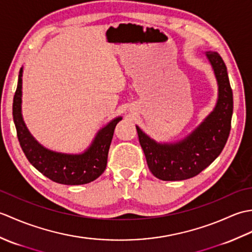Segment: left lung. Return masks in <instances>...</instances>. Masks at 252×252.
<instances>
[{
  "label": "left lung",
  "mask_w": 252,
  "mask_h": 252,
  "mask_svg": "<svg viewBox=\"0 0 252 252\" xmlns=\"http://www.w3.org/2000/svg\"><path fill=\"white\" fill-rule=\"evenodd\" d=\"M218 82V99L213 110L183 140L158 143L136 126L147 165L157 179L182 181L199 174L223 151L231 131L233 92L227 69L217 52H206Z\"/></svg>",
  "instance_id": "obj_1"
}]
</instances>
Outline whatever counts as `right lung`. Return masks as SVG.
<instances>
[{"label": "right lung", "instance_id": "1", "mask_svg": "<svg viewBox=\"0 0 252 252\" xmlns=\"http://www.w3.org/2000/svg\"><path fill=\"white\" fill-rule=\"evenodd\" d=\"M23 68L18 76L17 90L14 95L13 118L17 137L27 159L46 178L65 185H82L96 180L107 165L108 151L115 127L122 117H117L96 133L92 144L81 154H65L47 149L37 142L27 129L21 115Z\"/></svg>", "mask_w": 252, "mask_h": 252}]
</instances>
